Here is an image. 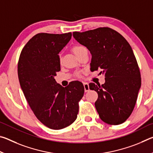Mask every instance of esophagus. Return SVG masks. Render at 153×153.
<instances>
[{"label": "esophagus", "instance_id": "esophagus-1", "mask_svg": "<svg viewBox=\"0 0 153 153\" xmlns=\"http://www.w3.org/2000/svg\"><path fill=\"white\" fill-rule=\"evenodd\" d=\"M84 90H85V92H88L89 90H90L88 84V83H86V82H84Z\"/></svg>", "mask_w": 153, "mask_h": 153}]
</instances>
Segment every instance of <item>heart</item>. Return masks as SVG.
<instances>
[{"label": "heart", "mask_w": 153, "mask_h": 153, "mask_svg": "<svg viewBox=\"0 0 153 153\" xmlns=\"http://www.w3.org/2000/svg\"><path fill=\"white\" fill-rule=\"evenodd\" d=\"M85 49H86V48L82 45H76L72 47L71 51L75 54V55L77 56L83 51L85 50Z\"/></svg>", "instance_id": "obj_1"}]
</instances>
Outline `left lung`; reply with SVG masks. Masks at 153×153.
<instances>
[{
    "mask_svg": "<svg viewBox=\"0 0 153 153\" xmlns=\"http://www.w3.org/2000/svg\"><path fill=\"white\" fill-rule=\"evenodd\" d=\"M73 36L92 55L90 70L100 69L104 84L90 83V90L98 93L95 107L100 118L110 125L128 120L135 107L141 77L132 48L120 33L110 27H98Z\"/></svg>",
    "mask_w": 153,
    "mask_h": 153,
    "instance_id": "obj_1",
    "label": "left lung"
}]
</instances>
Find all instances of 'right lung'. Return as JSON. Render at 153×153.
<instances>
[{
  "instance_id": "add662e5",
  "label": "right lung",
  "mask_w": 153,
  "mask_h": 153,
  "mask_svg": "<svg viewBox=\"0 0 153 153\" xmlns=\"http://www.w3.org/2000/svg\"><path fill=\"white\" fill-rule=\"evenodd\" d=\"M71 36V32L37 33L23 48L18 61V77L28 104L38 120L53 129L74 122L84 93L80 82L64 88L54 78L61 70L59 52Z\"/></svg>"
}]
</instances>
